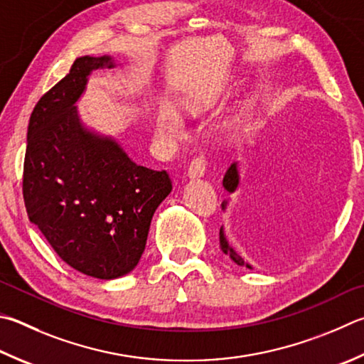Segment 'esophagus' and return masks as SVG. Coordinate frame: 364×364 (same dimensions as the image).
<instances>
[{
  "label": "esophagus",
  "mask_w": 364,
  "mask_h": 364,
  "mask_svg": "<svg viewBox=\"0 0 364 364\" xmlns=\"http://www.w3.org/2000/svg\"><path fill=\"white\" fill-rule=\"evenodd\" d=\"M205 170H207V161H205L203 156L196 157V159L191 161L188 175L189 178H200L205 175Z\"/></svg>",
  "instance_id": "esophagus-1"
}]
</instances>
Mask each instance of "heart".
<instances>
[{"label":"heart","instance_id":"obj_1","mask_svg":"<svg viewBox=\"0 0 364 364\" xmlns=\"http://www.w3.org/2000/svg\"><path fill=\"white\" fill-rule=\"evenodd\" d=\"M218 100H220V94L194 95L181 100L180 107L188 116H202L205 113H208V111L215 107V103ZM157 124H159L162 134L168 138H180L183 134L181 117L178 114V111L175 108H171L170 105L162 107Z\"/></svg>","mask_w":364,"mask_h":364}]
</instances>
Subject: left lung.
<instances>
[{
    "label": "left lung",
    "mask_w": 364,
    "mask_h": 364,
    "mask_svg": "<svg viewBox=\"0 0 364 364\" xmlns=\"http://www.w3.org/2000/svg\"><path fill=\"white\" fill-rule=\"evenodd\" d=\"M239 181H240L239 167H237V162H234V164H230V167L228 168L226 175H224V178H223V186H224V189L228 191V193H234V191L237 189V186H239ZM226 205H228V200H224L221 203L223 210H226ZM220 247L223 250V253L229 255L230 259H232L235 264H239V266H247L248 269H251L250 264H247L245 261H243L242 257L235 253V250L229 245L226 235H224L223 228L220 229Z\"/></svg>",
    "instance_id": "1"
}]
</instances>
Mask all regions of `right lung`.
<instances>
[{
    "instance_id": "1",
    "label": "right lung",
    "mask_w": 364,
    "mask_h": 364,
    "mask_svg": "<svg viewBox=\"0 0 364 364\" xmlns=\"http://www.w3.org/2000/svg\"><path fill=\"white\" fill-rule=\"evenodd\" d=\"M113 68L109 55L79 57L30 116L23 200L30 221L55 253L94 279L134 270L156 208L170 194L165 170L136 165L111 136L89 130L76 102L90 73Z\"/></svg>"
}]
</instances>
